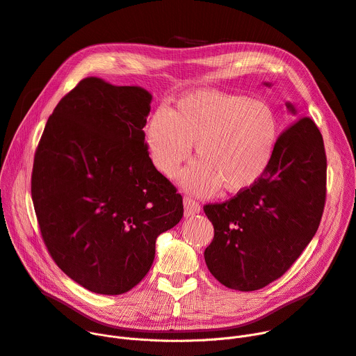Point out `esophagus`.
Masks as SVG:
<instances>
[{
  "instance_id": "1",
  "label": "esophagus",
  "mask_w": 356,
  "mask_h": 356,
  "mask_svg": "<svg viewBox=\"0 0 356 356\" xmlns=\"http://www.w3.org/2000/svg\"><path fill=\"white\" fill-rule=\"evenodd\" d=\"M184 207H185V216H193V215H197L200 213L201 211V205L193 200V198H184Z\"/></svg>"
}]
</instances>
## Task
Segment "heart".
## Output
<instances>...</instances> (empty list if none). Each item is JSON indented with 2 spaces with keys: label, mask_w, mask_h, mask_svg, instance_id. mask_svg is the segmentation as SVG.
Wrapping results in <instances>:
<instances>
[{
  "label": "heart",
  "mask_w": 356,
  "mask_h": 356,
  "mask_svg": "<svg viewBox=\"0 0 356 356\" xmlns=\"http://www.w3.org/2000/svg\"><path fill=\"white\" fill-rule=\"evenodd\" d=\"M280 120L273 108L248 95L197 90L182 95L168 111L159 108L145 127L154 165L167 177L177 175L195 145L194 161L181 184L198 195L238 194L254 186L275 155Z\"/></svg>",
  "instance_id": "obj_1"
}]
</instances>
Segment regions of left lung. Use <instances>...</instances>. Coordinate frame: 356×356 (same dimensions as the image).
Segmentation results:
<instances>
[{
	"mask_svg": "<svg viewBox=\"0 0 356 356\" xmlns=\"http://www.w3.org/2000/svg\"><path fill=\"white\" fill-rule=\"evenodd\" d=\"M286 108L296 115L292 104ZM325 200L322 135L309 117H300L278 136L270 167L254 186L204 207L213 225L204 252L209 272L243 292L281 278L316 234Z\"/></svg>",
	"mask_w": 356,
	"mask_h": 356,
	"instance_id": "1",
	"label": "left lung"
}]
</instances>
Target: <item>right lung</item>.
<instances>
[{"label": "right lung", "mask_w": 356, "mask_h": 356, "mask_svg": "<svg viewBox=\"0 0 356 356\" xmlns=\"http://www.w3.org/2000/svg\"><path fill=\"white\" fill-rule=\"evenodd\" d=\"M151 99L141 87L81 79L54 109L35 151L31 195L45 247L95 293L140 284L158 235L184 215L181 194L145 144Z\"/></svg>", "instance_id": "1"}]
</instances>
